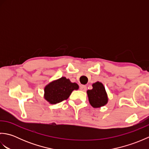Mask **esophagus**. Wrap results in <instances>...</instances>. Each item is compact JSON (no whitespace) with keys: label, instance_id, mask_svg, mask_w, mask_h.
<instances>
[{"label":"esophagus","instance_id":"34e87169","mask_svg":"<svg viewBox=\"0 0 149 149\" xmlns=\"http://www.w3.org/2000/svg\"><path fill=\"white\" fill-rule=\"evenodd\" d=\"M86 86H84V85H81V86H80V90H81V91H85L86 90Z\"/></svg>","mask_w":149,"mask_h":149}]
</instances>
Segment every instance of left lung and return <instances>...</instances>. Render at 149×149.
<instances>
[{"label": "left lung", "mask_w": 149, "mask_h": 149, "mask_svg": "<svg viewBox=\"0 0 149 149\" xmlns=\"http://www.w3.org/2000/svg\"><path fill=\"white\" fill-rule=\"evenodd\" d=\"M93 89L87 91V94L91 106L93 107L104 106L107 103L108 98L102 83L96 82L92 84Z\"/></svg>", "instance_id": "1"}]
</instances>
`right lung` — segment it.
<instances>
[{
	"mask_svg": "<svg viewBox=\"0 0 149 149\" xmlns=\"http://www.w3.org/2000/svg\"><path fill=\"white\" fill-rule=\"evenodd\" d=\"M78 89L77 83H71L68 79L63 77L47 85L44 97L50 104H56L67 99L72 91Z\"/></svg>",
	"mask_w": 149,
	"mask_h": 149,
	"instance_id": "right-lung-1",
	"label": "right lung"
}]
</instances>
